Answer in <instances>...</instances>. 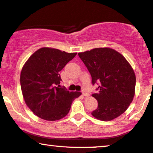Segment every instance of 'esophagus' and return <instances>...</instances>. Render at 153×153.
Wrapping results in <instances>:
<instances>
[{
    "mask_svg": "<svg viewBox=\"0 0 153 153\" xmlns=\"http://www.w3.org/2000/svg\"><path fill=\"white\" fill-rule=\"evenodd\" d=\"M82 95L84 96V97H88L89 96V94L87 92H86V91H82Z\"/></svg>",
    "mask_w": 153,
    "mask_h": 153,
    "instance_id": "esophagus-1",
    "label": "esophagus"
}]
</instances>
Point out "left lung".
<instances>
[{"instance_id": "8db88e82", "label": "left lung", "mask_w": 153, "mask_h": 153, "mask_svg": "<svg viewBox=\"0 0 153 153\" xmlns=\"http://www.w3.org/2000/svg\"><path fill=\"white\" fill-rule=\"evenodd\" d=\"M91 76L99 84L98 92L91 96L98 108L91 113L101 121H111L127 111L135 94L136 75L123 54L110 48H94L78 53Z\"/></svg>"}]
</instances>
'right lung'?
<instances>
[{
  "mask_svg": "<svg viewBox=\"0 0 153 153\" xmlns=\"http://www.w3.org/2000/svg\"><path fill=\"white\" fill-rule=\"evenodd\" d=\"M76 54L44 47L36 51L22 67L20 84L24 101L41 119H62L68 113L73 101L81 95L59 85V72Z\"/></svg>",
  "mask_w": 153,
  "mask_h": 153,
  "instance_id": "right-lung-1",
  "label": "right lung"
}]
</instances>
